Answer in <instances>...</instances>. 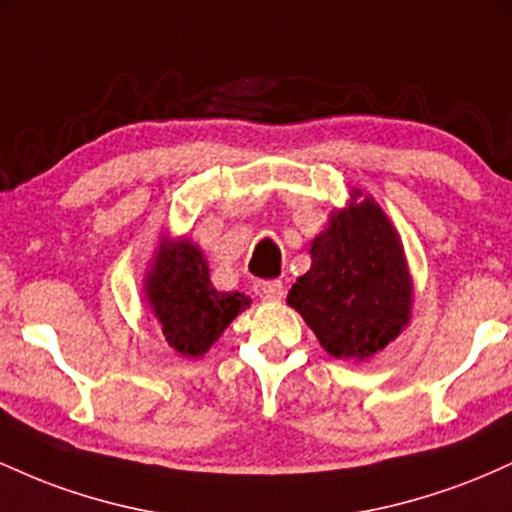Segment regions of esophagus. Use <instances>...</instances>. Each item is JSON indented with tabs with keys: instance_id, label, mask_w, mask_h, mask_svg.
<instances>
[{
	"instance_id": "obj_1",
	"label": "esophagus",
	"mask_w": 512,
	"mask_h": 512,
	"mask_svg": "<svg viewBox=\"0 0 512 512\" xmlns=\"http://www.w3.org/2000/svg\"><path fill=\"white\" fill-rule=\"evenodd\" d=\"M252 291H255L262 301H281V296H284V284H281V281H274V279L255 281Z\"/></svg>"
}]
</instances>
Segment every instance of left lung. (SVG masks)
I'll return each mask as SVG.
<instances>
[{"label":"left lung","mask_w":512,"mask_h":512,"mask_svg":"<svg viewBox=\"0 0 512 512\" xmlns=\"http://www.w3.org/2000/svg\"><path fill=\"white\" fill-rule=\"evenodd\" d=\"M354 190L349 207L310 245L313 264L291 286L289 301L334 358L383 351L409 325L411 276L402 240L373 197Z\"/></svg>","instance_id":"obj_1"}]
</instances>
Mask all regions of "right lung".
Instances as JSON below:
<instances>
[{"label":"right lung","mask_w":512,"mask_h":512,"mask_svg":"<svg viewBox=\"0 0 512 512\" xmlns=\"http://www.w3.org/2000/svg\"><path fill=\"white\" fill-rule=\"evenodd\" d=\"M144 293L166 342L192 358L207 354L233 317L250 308L245 293H221L211 286L207 260L187 238L161 240Z\"/></svg>","instance_id":"obj_1"}]
</instances>
